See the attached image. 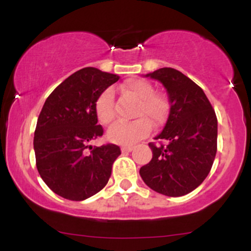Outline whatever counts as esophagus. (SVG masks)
Listing matches in <instances>:
<instances>
[{"label": "esophagus", "mask_w": 251, "mask_h": 251, "mask_svg": "<svg viewBox=\"0 0 251 251\" xmlns=\"http://www.w3.org/2000/svg\"><path fill=\"white\" fill-rule=\"evenodd\" d=\"M132 150H133V146H129V145L122 146V152H131Z\"/></svg>", "instance_id": "34e87169"}]
</instances>
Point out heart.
I'll use <instances>...</instances> for the list:
<instances>
[{"mask_svg":"<svg viewBox=\"0 0 251 251\" xmlns=\"http://www.w3.org/2000/svg\"><path fill=\"white\" fill-rule=\"evenodd\" d=\"M125 96L137 100L134 117L137 119L129 123H116L107 132L108 139L120 145H132L145 138L152 129V125L158 127L165 122L169 112V102L163 94L154 93L153 86L144 79H131L122 86ZM98 120L108 125L116 118L114 94L111 88L105 89L96 101Z\"/></svg>","mask_w":251,"mask_h":251,"instance_id":"b5f03b06","label":"heart"}]
</instances>
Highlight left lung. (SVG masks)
<instances>
[{"label":"left lung","instance_id":"left-lung-1","mask_svg":"<svg viewBox=\"0 0 251 251\" xmlns=\"http://www.w3.org/2000/svg\"><path fill=\"white\" fill-rule=\"evenodd\" d=\"M146 76L166 88L170 112L154 138L159 144H149L151 162L139 174L155 192L179 197L198 188L211 170L217 152V117L203 89L181 72L164 67Z\"/></svg>","mask_w":251,"mask_h":251}]
</instances>
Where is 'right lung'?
<instances>
[{
  "label": "right lung",
  "instance_id": "add662e5",
  "mask_svg": "<svg viewBox=\"0 0 251 251\" xmlns=\"http://www.w3.org/2000/svg\"><path fill=\"white\" fill-rule=\"evenodd\" d=\"M119 80L86 67L70 75L47 98L34 133L36 168L47 186L70 201H83L105 188L120 152L114 144L92 146L101 137L96 101Z\"/></svg>",
  "mask_w": 251,
  "mask_h": 251
}]
</instances>
